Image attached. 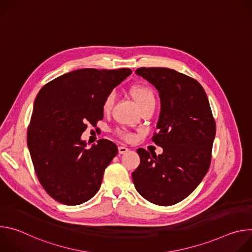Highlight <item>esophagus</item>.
Here are the masks:
<instances>
[{"label":"esophagus","mask_w":252,"mask_h":252,"mask_svg":"<svg viewBox=\"0 0 252 252\" xmlns=\"http://www.w3.org/2000/svg\"><path fill=\"white\" fill-rule=\"evenodd\" d=\"M128 151H129V150H128L127 148H126V147H123V146L119 147V154H120V155H124V154L127 153Z\"/></svg>","instance_id":"34e87169"}]
</instances>
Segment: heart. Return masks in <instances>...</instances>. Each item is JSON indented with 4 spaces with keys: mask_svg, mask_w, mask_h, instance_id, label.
I'll list each match as a JSON object with an SVG mask.
<instances>
[{
    "mask_svg": "<svg viewBox=\"0 0 252 252\" xmlns=\"http://www.w3.org/2000/svg\"><path fill=\"white\" fill-rule=\"evenodd\" d=\"M131 96L139 105L141 111L147 109H155L157 104V97L154 90L148 86H134L129 91ZM116 101V94L114 92H110L106 94L101 102V110L104 113H109L113 109V105ZM117 135L124 140H129L132 138V135L124 130H117Z\"/></svg>",
    "mask_w": 252,
    "mask_h": 252,
    "instance_id": "b5f03b06",
    "label": "heart"
}]
</instances>
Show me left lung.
I'll use <instances>...</instances> for the list:
<instances>
[{"mask_svg": "<svg viewBox=\"0 0 252 252\" xmlns=\"http://www.w3.org/2000/svg\"><path fill=\"white\" fill-rule=\"evenodd\" d=\"M135 73L159 93L161 110L152 137L163 153L137 149L140 163L132 172L138 193L152 203L168 206L188 197L206 174L215 121L207 95L194 79L167 67H138Z\"/></svg>", "mask_w": 252, "mask_h": 252, "instance_id": "left-lung-1", "label": "left lung"}]
</instances>
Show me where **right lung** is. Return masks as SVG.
<instances>
[{
	"label": "right lung",
	"mask_w": 252,
	"mask_h": 252,
	"mask_svg": "<svg viewBox=\"0 0 252 252\" xmlns=\"http://www.w3.org/2000/svg\"><path fill=\"white\" fill-rule=\"evenodd\" d=\"M130 74V68H81L54 79L39 92L27 142L39 182L55 200L78 205L98 191L118 147L99 139L85 149L81 135L89 125L96 126L102 120L103 97Z\"/></svg>",
	"instance_id": "right-lung-1"
}]
</instances>
